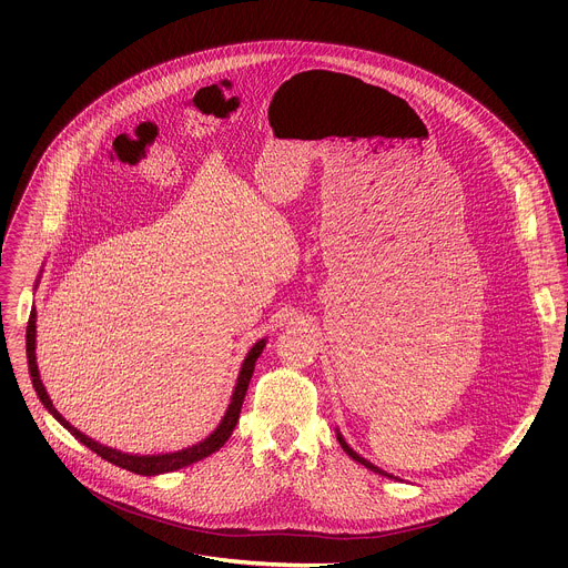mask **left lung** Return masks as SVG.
<instances>
[{
    "instance_id": "1",
    "label": "left lung",
    "mask_w": 568,
    "mask_h": 568,
    "mask_svg": "<svg viewBox=\"0 0 568 568\" xmlns=\"http://www.w3.org/2000/svg\"><path fill=\"white\" fill-rule=\"evenodd\" d=\"M337 440H339V445H342V447H344V452H346V454H348V456H351V458H353V460H357V463H362V465H364V467H368V469H373V471H377V474H384V476H388V474H386V471H382V469H379V467H375V465H373V463H368V460H366V458H362V456H359V454H357V452H353V449H351V447H348V445H346V440H344V438H342V434H337Z\"/></svg>"
}]
</instances>
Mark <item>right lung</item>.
I'll list each match as a JSON object with an SVG mask.
<instances>
[{
	"label": "right lung",
	"mask_w": 568,
	"mask_h": 568,
	"mask_svg": "<svg viewBox=\"0 0 568 568\" xmlns=\"http://www.w3.org/2000/svg\"><path fill=\"white\" fill-rule=\"evenodd\" d=\"M267 339H261L254 344V348L247 353L245 362H242V368H240V375H237V382H235V388H233V395H231V404L229 409L222 418V423L217 425V429L204 438L202 443L193 445V447H186L182 452H173V454H152V456H139V454H123L119 449H112V447H105L97 440H92L90 436L80 434L75 427H71L60 414L58 409L53 407V402L49 399L47 395V388L40 379V371H38V362H36V307L31 310V316H29V326H27V359H29V373H31V382H33V388L40 397V402L44 404V409L71 434L75 436L80 443L88 445L92 452H97L101 458H105L108 463H114L128 471H134V474H143V476H154V474H164V471H175L180 467H186V465H193L206 456H211L213 452H217L229 436L233 434L235 429V423L240 418V409H242V402H245V393H247V386H250V379L254 375V366H256V359L261 357L263 348H265Z\"/></svg>",
	"instance_id": "right-lung-1"
}]
</instances>
